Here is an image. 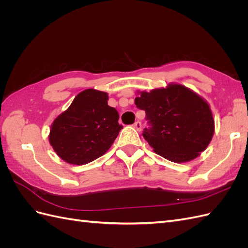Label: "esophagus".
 <instances>
[{
	"label": "esophagus",
	"mask_w": 248,
	"mask_h": 248,
	"mask_svg": "<svg viewBox=\"0 0 248 248\" xmlns=\"http://www.w3.org/2000/svg\"><path fill=\"white\" fill-rule=\"evenodd\" d=\"M133 127H134V128H136L138 131H140V130H141V122L137 121L136 123L133 124Z\"/></svg>",
	"instance_id": "34e87169"
}]
</instances>
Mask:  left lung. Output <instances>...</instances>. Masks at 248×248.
Returning a JSON list of instances; mask_svg holds the SVG:
<instances>
[{"label":"left lung","mask_w":248,"mask_h":248,"mask_svg":"<svg viewBox=\"0 0 248 248\" xmlns=\"http://www.w3.org/2000/svg\"><path fill=\"white\" fill-rule=\"evenodd\" d=\"M134 103L146 111L149 127L142 137L163 158L189 161L212 140L214 120L210 107L184 86L170 85L167 89L141 92Z\"/></svg>","instance_id":"1"}]
</instances>
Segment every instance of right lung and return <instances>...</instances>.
<instances>
[{"label": "right lung", "instance_id": "obj_1", "mask_svg": "<svg viewBox=\"0 0 248 248\" xmlns=\"http://www.w3.org/2000/svg\"><path fill=\"white\" fill-rule=\"evenodd\" d=\"M108 94L94 89L80 92L51 125L49 142L63 160L86 164L102 156L123 128Z\"/></svg>", "mask_w": 248, "mask_h": 248}]
</instances>
